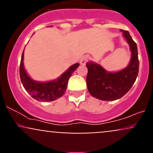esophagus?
<instances>
[{"instance_id":"34e87169","label":"esophagus","mask_w":153,"mask_h":153,"mask_svg":"<svg viewBox=\"0 0 153 153\" xmlns=\"http://www.w3.org/2000/svg\"><path fill=\"white\" fill-rule=\"evenodd\" d=\"M88 57L87 55H85V56H83V57H82L81 59H80V63L81 65H85V63H86L88 61Z\"/></svg>"}]
</instances>
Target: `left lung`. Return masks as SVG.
<instances>
[{"label":"left lung","mask_w":153,"mask_h":153,"mask_svg":"<svg viewBox=\"0 0 153 153\" xmlns=\"http://www.w3.org/2000/svg\"><path fill=\"white\" fill-rule=\"evenodd\" d=\"M121 31L131 50V59L127 68L110 73L97 63H86L88 90L91 96L102 101H114L122 98L130 90L138 75L137 47L129 31Z\"/></svg>","instance_id":"1"}]
</instances>
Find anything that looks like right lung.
Wrapping results in <instances>:
<instances>
[{"label":"right lung","instance_id":"1","mask_svg":"<svg viewBox=\"0 0 153 153\" xmlns=\"http://www.w3.org/2000/svg\"><path fill=\"white\" fill-rule=\"evenodd\" d=\"M23 61L24 51L19 68L20 78L23 86L33 99L44 102L52 101L62 97L67 89L68 80L80 65L79 63H75L71 65L60 77L55 80L47 82H37L32 80L26 73Z\"/></svg>","mask_w":153,"mask_h":153}]
</instances>
